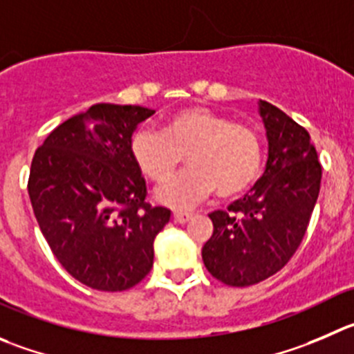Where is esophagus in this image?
Here are the masks:
<instances>
[{
  "instance_id": "1",
  "label": "esophagus",
  "mask_w": 354,
  "mask_h": 354,
  "mask_svg": "<svg viewBox=\"0 0 354 354\" xmlns=\"http://www.w3.org/2000/svg\"><path fill=\"white\" fill-rule=\"evenodd\" d=\"M191 217H193L191 212H174V222H177V224H184V222L189 221Z\"/></svg>"
}]
</instances>
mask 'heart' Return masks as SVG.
Returning <instances> with one entry per match:
<instances>
[{"label": "heart", "instance_id": "obj_1", "mask_svg": "<svg viewBox=\"0 0 354 354\" xmlns=\"http://www.w3.org/2000/svg\"><path fill=\"white\" fill-rule=\"evenodd\" d=\"M130 153L147 179L163 184L187 156L190 168L156 193L160 203L187 208L217 191L231 200L250 191L264 168V140L252 124L231 121L203 106L170 114L163 130L139 129Z\"/></svg>", "mask_w": 354, "mask_h": 354}]
</instances>
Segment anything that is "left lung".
<instances>
[{
  "label": "left lung",
  "mask_w": 354,
  "mask_h": 354,
  "mask_svg": "<svg viewBox=\"0 0 354 354\" xmlns=\"http://www.w3.org/2000/svg\"><path fill=\"white\" fill-rule=\"evenodd\" d=\"M269 140L266 170L214 224L201 257L214 278L250 287L283 269L302 243L319 194L322 165L308 130L272 104H259Z\"/></svg>",
  "instance_id": "1"
}]
</instances>
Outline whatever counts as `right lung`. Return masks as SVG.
<instances>
[{"label":"right lung","instance_id":"add662e5","mask_svg":"<svg viewBox=\"0 0 354 354\" xmlns=\"http://www.w3.org/2000/svg\"><path fill=\"white\" fill-rule=\"evenodd\" d=\"M142 106L95 104L53 129L36 149L28 191L57 261L100 292L136 287L153 268V241L170 210L146 201V180L130 153Z\"/></svg>","mask_w":354,"mask_h":354}]
</instances>
